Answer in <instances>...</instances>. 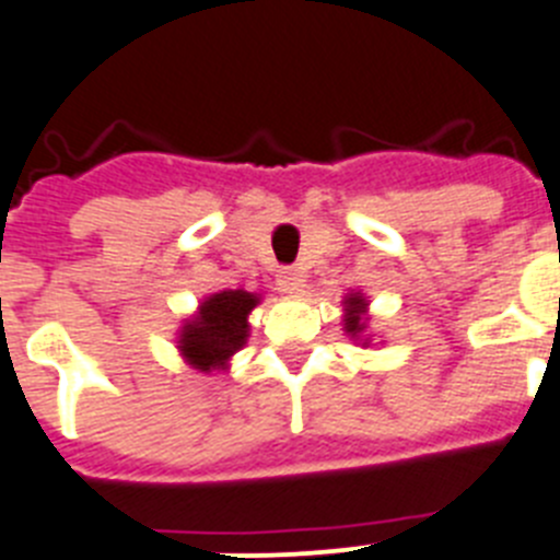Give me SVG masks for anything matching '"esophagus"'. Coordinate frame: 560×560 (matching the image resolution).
I'll return each mask as SVG.
<instances>
[{"label": "esophagus", "mask_w": 560, "mask_h": 560, "mask_svg": "<svg viewBox=\"0 0 560 560\" xmlns=\"http://www.w3.org/2000/svg\"><path fill=\"white\" fill-rule=\"evenodd\" d=\"M279 287L284 292H299L304 287V273L299 268H281L279 270Z\"/></svg>", "instance_id": "1"}]
</instances>
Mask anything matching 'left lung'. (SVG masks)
Masks as SVG:
<instances>
[{
  "label": "left lung",
  "mask_w": 560,
  "mask_h": 560,
  "mask_svg": "<svg viewBox=\"0 0 560 560\" xmlns=\"http://www.w3.org/2000/svg\"><path fill=\"white\" fill-rule=\"evenodd\" d=\"M346 331H351V335H357V331L365 329V324H362V312H365V301H362V295H351V299H346Z\"/></svg>",
  "instance_id": "8db88e82"
}]
</instances>
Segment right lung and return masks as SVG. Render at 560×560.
Here are the masks:
<instances>
[{
	"mask_svg": "<svg viewBox=\"0 0 560 560\" xmlns=\"http://www.w3.org/2000/svg\"><path fill=\"white\" fill-rule=\"evenodd\" d=\"M259 304L256 295L243 290H223L200 304L195 320L184 326L180 346L189 365L200 371L223 368L234 351L248 340V312Z\"/></svg>",
	"mask_w": 560,
	"mask_h": 560,
	"instance_id": "right-lung-1",
	"label": "right lung"
}]
</instances>
